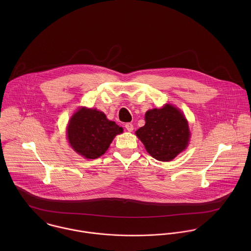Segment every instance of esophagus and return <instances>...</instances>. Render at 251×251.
<instances>
[{"label":"esophagus","instance_id":"obj_1","mask_svg":"<svg viewBox=\"0 0 251 251\" xmlns=\"http://www.w3.org/2000/svg\"><path fill=\"white\" fill-rule=\"evenodd\" d=\"M125 127H126V129L127 130V131H132L133 130V125L131 124V123H127V124H126L125 125Z\"/></svg>","mask_w":251,"mask_h":251}]
</instances>
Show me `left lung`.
Returning <instances> with one entry per match:
<instances>
[{"label": "left lung", "mask_w": 251, "mask_h": 251, "mask_svg": "<svg viewBox=\"0 0 251 251\" xmlns=\"http://www.w3.org/2000/svg\"><path fill=\"white\" fill-rule=\"evenodd\" d=\"M145 126L135 133L147 151L155 159L170 161L189 141V129L183 114L170 104L146 112Z\"/></svg>", "instance_id": "1"}]
</instances>
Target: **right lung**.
Returning a JSON list of instances; mask_svg holds the SVG:
<instances>
[{
    "instance_id": "right-lung-1",
    "label": "right lung",
    "mask_w": 251,
    "mask_h": 251,
    "mask_svg": "<svg viewBox=\"0 0 251 251\" xmlns=\"http://www.w3.org/2000/svg\"><path fill=\"white\" fill-rule=\"evenodd\" d=\"M68 139L72 149L86 158L95 159L102 155L123 127L97 109H79L68 126Z\"/></svg>"
}]
</instances>
